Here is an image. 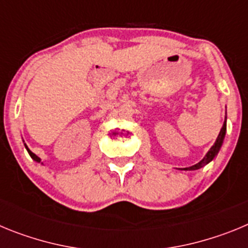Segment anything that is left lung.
<instances>
[{
	"instance_id": "1",
	"label": "left lung",
	"mask_w": 248,
	"mask_h": 248,
	"mask_svg": "<svg viewBox=\"0 0 248 248\" xmlns=\"http://www.w3.org/2000/svg\"><path fill=\"white\" fill-rule=\"evenodd\" d=\"M225 135H226V120L223 122V125H222V128H221L220 134H218L217 139H216V141H215L214 145L211 146V149L207 151V154L203 156V159L201 160V161H199L198 164H195V165L190 166V168H185L184 170H198V169L205 166L206 164H209L210 161H211V160L214 159L216 155H217L218 151H220L221 145H222V143H223V139H225Z\"/></svg>"
}]
</instances>
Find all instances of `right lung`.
Returning a JSON list of instances; mask_svg holds the SVG:
<instances>
[{
  "label": "right lung",
  "mask_w": 248,
  "mask_h": 248,
  "mask_svg": "<svg viewBox=\"0 0 248 248\" xmlns=\"http://www.w3.org/2000/svg\"><path fill=\"white\" fill-rule=\"evenodd\" d=\"M25 146H26V149H27V151H28V154H30V155H31V157H32V159H33V160H34V161H37V163H41V159H39V157H38V156H37V155H36V154H34V153H32V151H31V150H30V149H28V148H27V145H26V144H25Z\"/></svg>",
  "instance_id": "right-lung-1"
}]
</instances>
